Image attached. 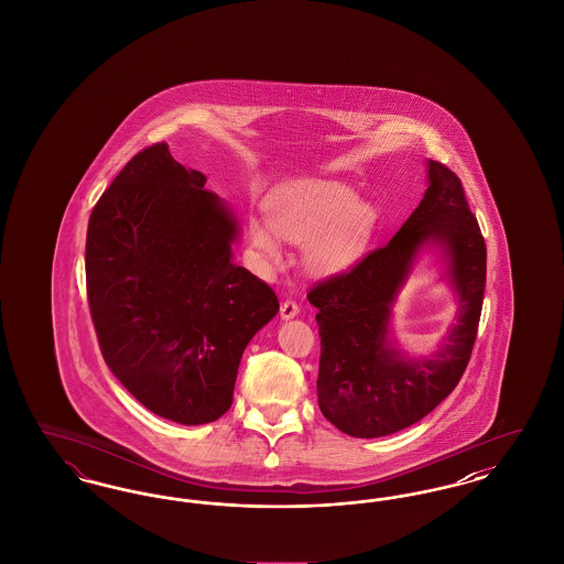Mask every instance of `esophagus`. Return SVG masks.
<instances>
[{"label": "esophagus", "mask_w": 564, "mask_h": 564, "mask_svg": "<svg viewBox=\"0 0 564 564\" xmlns=\"http://www.w3.org/2000/svg\"><path fill=\"white\" fill-rule=\"evenodd\" d=\"M297 313H300V308H297L294 300H288V302L281 304V319H285V322L294 319V317H297Z\"/></svg>", "instance_id": "obj_1"}]
</instances>
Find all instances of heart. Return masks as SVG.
<instances>
[{
  "label": "heart",
  "mask_w": 564,
  "mask_h": 564,
  "mask_svg": "<svg viewBox=\"0 0 564 564\" xmlns=\"http://www.w3.org/2000/svg\"><path fill=\"white\" fill-rule=\"evenodd\" d=\"M267 219H247V239L264 267L283 262V241L304 245L302 262L313 276H334L355 267L370 247L376 209L352 189L327 182H297L272 192Z\"/></svg>",
  "instance_id": "b5f03b06"
}]
</instances>
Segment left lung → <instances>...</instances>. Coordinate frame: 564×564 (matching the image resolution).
Instances as JSON below:
<instances>
[{
	"label": "left lung",
	"instance_id": "left-lung-1",
	"mask_svg": "<svg viewBox=\"0 0 564 564\" xmlns=\"http://www.w3.org/2000/svg\"><path fill=\"white\" fill-rule=\"evenodd\" d=\"M423 250H437L457 295L456 323L438 350L408 358L390 334L392 304ZM486 288V245L455 173L427 161L419 207L384 247L308 292L317 308L323 416L352 437L405 430L444 402L465 372Z\"/></svg>",
	"mask_w": 564,
	"mask_h": 564
}]
</instances>
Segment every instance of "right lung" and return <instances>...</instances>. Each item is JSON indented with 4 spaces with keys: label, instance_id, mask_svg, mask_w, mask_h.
I'll use <instances>...</instances> for the list:
<instances>
[{
    "label": "right lung",
    "instance_id": "add662e5",
    "mask_svg": "<svg viewBox=\"0 0 564 564\" xmlns=\"http://www.w3.org/2000/svg\"><path fill=\"white\" fill-rule=\"evenodd\" d=\"M166 143L139 152L95 205L86 292L111 375L180 425L228 412L242 350L279 313L264 281L232 262L239 219Z\"/></svg>",
    "mask_w": 564,
    "mask_h": 564
}]
</instances>
